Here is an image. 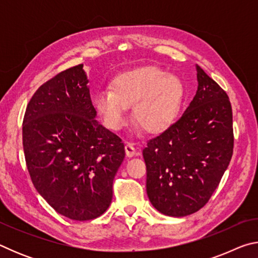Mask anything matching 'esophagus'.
Instances as JSON below:
<instances>
[{"instance_id":"1","label":"esophagus","mask_w":258,"mask_h":258,"mask_svg":"<svg viewBox=\"0 0 258 258\" xmlns=\"http://www.w3.org/2000/svg\"><path fill=\"white\" fill-rule=\"evenodd\" d=\"M125 152L127 157H133L135 154H137V149H135V147L132 145V143H126Z\"/></svg>"}]
</instances>
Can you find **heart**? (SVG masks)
Here are the masks:
<instances>
[{
	"mask_svg": "<svg viewBox=\"0 0 258 258\" xmlns=\"http://www.w3.org/2000/svg\"><path fill=\"white\" fill-rule=\"evenodd\" d=\"M183 99L184 86L177 76L143 67L116 77L111 90L98 91L93 106L109 130L118 131L127 123L128 107L135 103V121L147 132L157 133L175 120Z\"/></svg>",
	"mask_w": 258,
	"mask_h": 258,
	"instance_id": "b5f03b06",
	"label": "heart"
}]
</instances>
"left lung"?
Instances as JSON below:
<instances>
[{
  "label": "left lung",
  "mask_w": 258,
  "mask_h": 258,
  "mask_svg": "<svg viewBox=\"0 0 258 258\" xmlns=\"http://www.w3.org/2000/svg\"><path fill=\"white\" fill-rule=\"evenodd\" d=\"M198 90L175 123L147 141V195L160 213L182 217L211 199L233 154L232 107L197 66Z\"/></svg>",
  "instance_id": "obj_1"
}]
</instances>
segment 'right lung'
Here are the masks:
<instances>
[{"instance_id": "add662e5", "label": "right lung", "mask_w": 258, "mask_h": 258, "mask_svg": "<svg viewBox=\"0 0 258 258\" xmlns=\"http://www.w3.org/2000/svg\"><path fill=\"white\" fill-rule=\"evenodd\" d=\"M87 83L83 64L56 74L34 93L23 121L35 189L56 213L75 221L107 211L125 157L121 139L95 120Z\"/></svg>"}]
</instances>
